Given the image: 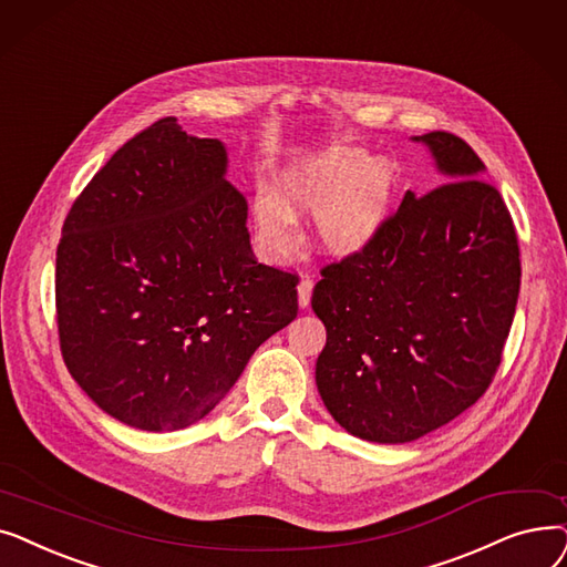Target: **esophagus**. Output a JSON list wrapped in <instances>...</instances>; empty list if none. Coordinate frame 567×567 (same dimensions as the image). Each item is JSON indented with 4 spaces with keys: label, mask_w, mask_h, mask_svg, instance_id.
<instances>
[{
    "label": "esophagus",
    "mask_w": 567,
    "mask_h": 567,
    "mask_svg": "<svg viewBox=\"0 0 567 567\" xmlns=\"http://www.w3.org/2000/svg\"><path fill=\"white\" fill-rule=\"evenodd\" d=\"M311 290H313V281L309 277H305L298 286V302L302 309L309 307V302H311Z\"/></svg>",
    "instance_id": "esophagus-1"
}]
</instances>
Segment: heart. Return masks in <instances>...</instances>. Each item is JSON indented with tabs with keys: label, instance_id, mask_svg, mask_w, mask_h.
I'll list each match as a JSON object with an SVG mask.
<instances>
[{
	"label": "heart",
	"instance_id": "1",
	"mask_svg": "<svg viewBox=\"0 0 567 567\" xmlns=\"http://www.w3.org/2000/svg\"><path fill=\"white\" fill-rule=\"evenodd\" d=\"M396 175L388 161L364 150L339 147L295 164L279 177V198L260 194L256 230L277 254L298 245V217L316 219V245L332 256H353L381 235L394 198Z\"/></svg>",
	"mask_w": 567,
	"mask_h": 567
}]
</instances>
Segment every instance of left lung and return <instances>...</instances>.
I'll use <instances>...</instances> for the list:
<instances>
[{"label": "left lung", "instance_id": "left-lung-1", "mask_svg": "<svg viewBox=\"0 0 567 567\" xmlns=\"http://www.w3.org/2000/svg\"><path fill=\"white\" fill-rule=\"evenodd\" d=\"M417 141L445 179L406 192L381 235L328 262L311 307L328 330L316 385L353 436L409 443L489 390L519 298L509 209L473 147L447 131Z\"/></svg>", "mask_w": 567, "mask_h": 567}]
</instances>
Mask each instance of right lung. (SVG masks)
Segmentation results:
<instances>
[{
	"mask_svg": "<svg viewBox=\"0 0 567 567\" xmlns=\"http://www.w3.org/2000/svg\"><path fill=\"white\" fill-rule=\"evenodd\" d=\"M226 150L164 117L73 200L55 269L66 369L115 420L175 431L205 417L254 350L298 316L300 277L256 260Z\"/></svg>",
	"mask_w": 567,
	"mask_h": 567,
	"instance_id": "add662e5",
	"label": "right lung"
}]
</instances>
